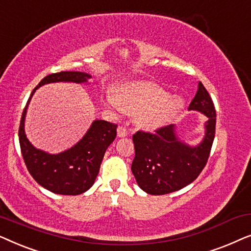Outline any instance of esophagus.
Masks as SVG:
<instances>
[{"instance_id": "obj_1", "label": "esophagus", "mask_w": 251, "mask_h": 251, "mask_svg": "<svg viewBox=\"0 0 251 251\" xmlns=\"http://www.w3.org/2000/svg\"><path fill=\"white\" fill-rule=\"evenodd\" d=\"M118 136L119 137H126L128 136V130L126 129V126H119L118 128Z\"/></svg>"}]
</instances>
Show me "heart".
I'll return each instance as SVG.
<instances>
[{"instance_id": "b5f03b06", "label": "heart", "mask_w": 251, "mask_h": 251, "mask_svg": "<svg viewBox=\"0 0 251 251\" xmlns=\"http://www.w3.org/2000/svg\"><path fill=\"white\" fill-rule=\"evenodd\" d=\"M109 105L128 114H137V122L145 129H156L169 121L179 108V99L169 97L160 85L149 81L132 82L120 90L118 97L108 94Z\"/></svg>"}]
</instances>
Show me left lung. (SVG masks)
<instances>
[{"label":"left lung","mask_w":251,"mask_h":251,"mask_svg":"<svg viewBox=\"0 0 251 251\" xmlns=\"http://www.w3.org/2000/svg\"><path fill=\"white\" fill-rule=\"evenodd\" d=\"M188 109L208 118L204 137L198 146L180 142L174 125L162 126L154 133L137 131L132 136L135 159L131 171L146 193L162 195L180 190L197 179L207 164L215 138L216 109L201 82Z\"/></svg>","instance_id":"obj_1"}]
</instances>
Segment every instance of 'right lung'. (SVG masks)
I'll list each match as a JSON object with an SVG mask.
<instances>
[{"mask_svg": "<svg viewBox=\"0 0 251 251\" xmlns=\"http://www.w3.org/2000/svg\"><path fill=\"white\" fill-rule=\"evenodd\" d=\"M91 75L83 72H59L47 75L36 88L23 111L19 126V144L27 170L41 186L56 194L78 195L94 185L107 147L116 137L118 125L95 120L80 142L70 150L49 154L37 150L27 139L25 118L28 104L37 88L54 82L88 83Z\"/></svg>", "mask_w": 251, "mask_h": 251, "instance_id": "right-lung-1", "label": "right lung"}]
</instances>
